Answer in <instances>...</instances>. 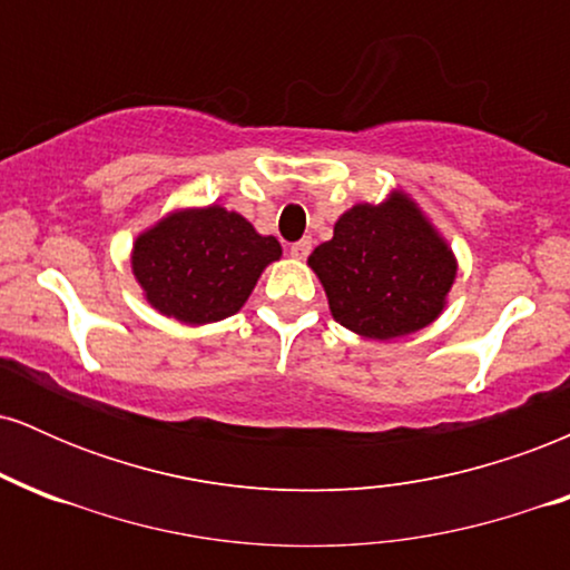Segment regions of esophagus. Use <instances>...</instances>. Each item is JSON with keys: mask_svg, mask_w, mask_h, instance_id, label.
<instances>
[{"mask_svg": "<svg viewBox=\"0 0 570 570\" xmlns=\"http://www.w3.org/2000/svg\"><path fill=\"white\" fill-rule=\"evenodd\" d=\"M311 248H313V244L307 238H303V240H297V244H292V248H289V254L294 259H305L307 254H311Z\"/></svg>", "mask_w": 570, "mask_h": 570, "instance_id": "esophagus-1", "label": "esophagus"}]
</instances>
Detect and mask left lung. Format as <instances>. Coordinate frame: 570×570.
<instances>
[{"label":"left lung","mask_w":570,"mask_h":570,"mask_svg":"<svg viewBox=\"0 0 570 570\" xmlns=\"http://www.w3.org/2000/svg\"><path fill=\"white\" fill-rule=\"evenodd\" d=\"M337 324L370 340L412 335L444 311L455 254L410 195L356 203L307 257Z\"/></svg>","instance_id":"1"}]
</instances>
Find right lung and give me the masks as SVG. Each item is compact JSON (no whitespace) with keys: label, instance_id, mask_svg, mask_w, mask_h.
Returning <instances> with one entry per match:
<instances>
[{"label":"right lung","instance_id":"1","mask_svg":"<svg viewBox=\"0 0 570 570\" xmlns=\"http://www.w3.org/2000/svg\"><path fill=\"white\" fill-rule=\"evenodd\" d=\"M278 257L273 235H259L252 222L214 203L171 212L144 230L130 267L155 311L198 326L238 313Z\"/></svg>","mask_w":570,"mask_h":570}]
</instances>
